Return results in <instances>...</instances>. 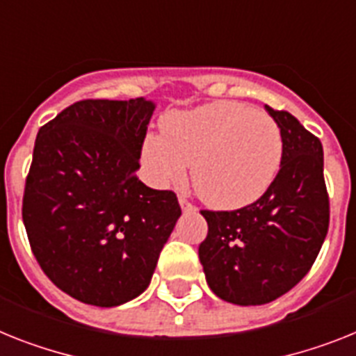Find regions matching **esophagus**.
Segmentation results:
<instances>
[{"label": "esophagus", "mask_w": 356, "mask_h": 356, "mask_svg": "<svg viewBox=\"0 0 356 356\" xmlns=\"http://www.w3.org/2000/svg\"><path fill=\"white\" fill-rule=\"evenodd\" d=\"M179 204H181V208H183L184 211H195V206L188 201V195H184V193L179 195Z\"/></svg>", "instance_id": "obj_1"}]
</instances>
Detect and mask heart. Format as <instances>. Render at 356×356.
Segmentation results:
<instances>
[{
  "label": "heart",
  "mask_w": 356,
  "mask_h": 356,
  "mask_svg": "<svg viewBox=\"0 0 356 356\" xmlns=\"http://www.w3.org/2000/svg\"><path fill=\"white\" fill-rule=\"evenodd\" d=\"M163 136H148L143 166L155 186L183 183L188 164L202 201L237 210L261 199L279 173L284 139L271 115L217 101L164 115Z\"/></svg>",
  "instance_id": "obj_1"
}]
</instances>
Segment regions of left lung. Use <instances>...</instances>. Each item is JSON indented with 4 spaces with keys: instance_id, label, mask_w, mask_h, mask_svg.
<instances>
[{
    "instance_id": "8db88e82",
    "label": "left lung",
    "mask_w": 356,
    "mask_h": 356,
    "mask_svg": "<svg viewBox=\"0 0 356 356\" xmlns=\"http://www.w3.org/2000/svg\"><path fill=\"white\" fill-rule=\"evenodd\" d=\"M284 139L277 177L261 199L234 211H201L208 235L199 246L206 282L238 306L288 293L315 262L330 226L324 152L289 112L266 106Z\"/></svg>"
}]
</instances>
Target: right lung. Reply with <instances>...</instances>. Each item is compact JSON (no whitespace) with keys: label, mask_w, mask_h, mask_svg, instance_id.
Masks as SVG:
<instances>
[{"label":"right lung","mask_w":356,"mask_h":356,"mask_svg":"<svg viewBox=\"0 0 356 356\" xmlns=\"http://www.w3.org/2000/svg\"><path fill=\"white\" fill-rule=\"evenodd\" d=\"M155 110L145 97L70 104L35 137L23 195L34 257L61 291L113 307L148 288L181 217L175 193L137 179Z\"/></svg>","instance_id":"obj_1"}]
</instances>
